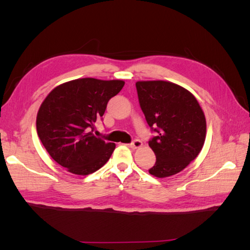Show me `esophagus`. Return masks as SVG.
Instances as JSON below:
<instances>
[{
	"label": "esophagus",
	"instance_id": "1",
	"mask_svg": "<svg viewBox=\"0 0 250 250\" xmlns=\"http://www.w3.org/2000/svg\"><path fill=\"white\" fill-rule=\"evenodd\" d=\"M142 145H143L142 141H140V140H134V141L132 142L131 144H130V147H131V148H133V149H136V148H140V147H142Z\"/></svg>",
	"mask_w": 250,
	"mask_h": 250
}]
</instances>
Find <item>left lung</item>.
<instances>
[{"mask_svg":"<svg viewBox=\"0 0 250 250\" xmlns=\"http://www.w3.org/2000/svg\"><path fill=\"white\" fill-rule=\"evenodd\" d=\"M140 106L156 136L148 142L156 163L148 169L159 178L179 173L204 145L206 120L198 101L176 83L152 81L135 83Z\"/></svg>","mask_w":250,"mask_h":250,"instance_id":"left-lung-1","label":"left lung"}]
</instances>
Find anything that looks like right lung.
I'll return each mask as SVG.
<instances>
[{"mask_svg": "<svg viewBox=\"0 0 250 250\" xmlns=\"http://www.w3.org/2000/svg\"><path fill=\"white\" fill-rule=\"evenodd\" d=\"M125 82L82 78L62 83L47 95L36 130L50 157L68 172L89 175L109 160L116 145L93 135L94 122Z\"/></svg>", "mask_w": 250, "mask_h": 250, "instance_id": "add662e5", "label": "right lung"}]
</instances>
